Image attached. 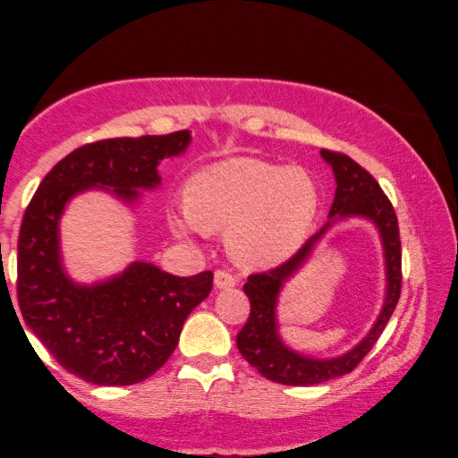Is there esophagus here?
Listing matches in <instances>:
<instances>
[{
	"label": "esophagus",
	"mask_w": 458,
	"mask_h": 458,
	"mask_svg": "<svg viewBox=\"0 0 458 458\" xmlns=\"http://www.w3.org/2000/svg\"><path fill=\"white\" fill-rule=\"evenodd\" d=\"M235 284H237V276L235 274L227 272V269H216V272H215V286L216 288H221V290L233 288Z\"/></svg>",
	"instance_id": "34e87169"
}]
</instances>
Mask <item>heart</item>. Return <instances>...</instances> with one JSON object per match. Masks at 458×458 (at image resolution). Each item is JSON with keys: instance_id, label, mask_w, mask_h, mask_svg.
<instances>
[{"instance_id": "heart-1", "label": "heart", "mask_w": 458, "mask_h": 458, "mask_svg": "<svg viewBox=\"0 0 458 458\" xmlns=\"http://www.w3.org/2000/svg\"><path fill=\"white\" fill-rule=\"evenodd\" d=\"M184 213H172L178 235L192 229L227 231L231 256L243 266H269L296 251L318 211L309 172L258 158L216 162L184 189Z\"/></svg>"}]
</instances>
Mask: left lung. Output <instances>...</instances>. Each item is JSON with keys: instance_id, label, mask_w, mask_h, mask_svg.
Returning <instances> with one entry per match:
<instances>
[{"instance_id": "8db88e82", "label": "left lung", "mask_w": 458, "mask_h": 458, "mask_svg": "<svg viewBox=\"0 0 458 458\" xmlns=\"http://www.w3.org/2000/svg\"><path fill=\"white\" fill-rule=\"evenodd\" d=\"M320 154L331 164L336 180L335 200L331 213H328L331 221L318 233H314L290 259L267 269V272L251 274L243 286V292L250 298L251 310L243 328L237 333L239 353L251 367H256L261 376L284 386H317L353 371L373 349V344L377 343L379 335L384 333L402 292V242L398 216H395L392 202L381 191L377 180L359 166L355 160H351L349 156L333 152V149H322ZM347 216H365L378 225L386 251L388 290L385 309L370 335L349 354L335 360H312L300 356L288 350L277 335L275 304L277 303L281 284L303 263L327 225Z\"/></svg>"}]
</instances>
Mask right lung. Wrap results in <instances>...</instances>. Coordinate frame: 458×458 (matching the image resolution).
I'll return each instance as SVG.
<instances>
[{"instance_id": "right-lung-1", "label": "right lung", "mask_w": 458, "mask_h": 458, "mask_svg": "<svg viewBox=\"0 0 458 458\" xmlns=\"http://www.w3.org/2000/svg\"><path fill=\"white\" fill-rule=\"evenodd\" d=\"M189 144L182 130L81 146L44 176L26 208L18 237L21 317L56 361L89 384L131 386L154 376L174 353L186 317L213 290V272L178 278L133 261L122 276L79 286L60 264V215L93 186L136 200L138 189L160 184V160Z\"/></svg>"}]
</instances>
